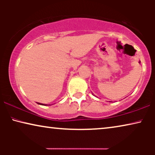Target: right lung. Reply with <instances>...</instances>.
Listing matches in <instances>:
<instances>
[{"mask_svg": "<svg viewBox=\"0 0 155 155\" xmlns=\"http://www.w3.org/2000/svg\"><path fill=\"white\" fill-rule=\"evenodd\" d=\"M39 104H41V105H44L43 104H41V103H39Z\"/></svg>", "mask_w": 155, "mask_h": 155, "instance_id": "obj_1", "label": "right lung"}]
</instances>
